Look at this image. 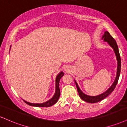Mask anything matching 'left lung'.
<instances>
[{"instance_id":"8db88e82","label":"left lung","mask_w":127,"mask_h":127,"mask_svg":"<svg viewBox=\"0 0 127 127\" xmlns=\"http://www.w3.org/2000/svg\"><path fill=\"white\" fill-rule=\"evenodd\" d=\"M101 39L103 40L104 42H107V43L111 46L112 48H113V51H114V52L116 57V60H117V71H116V76L114 82H113V84H112V85L110 86L106 91H104V93H103L102 94H99V95L95 96L88 95L85 94V93H83V92L81 91V90L80 89L76 81L75 80V82L76 84V86L77 90H78L79 97H81V98L84 100V101L88 102V103H97V102L100 101L101 100L105 98L106 97H107V96L114 90V89L115 88V87H116V84H117L118 82L119 75H120L121 65V63L120 54H119L118 47L116 42L115 41V39L112 37V36L110 35V33L107 31L104 32V34L102 36Z\"/></svg>"}]
</instances>
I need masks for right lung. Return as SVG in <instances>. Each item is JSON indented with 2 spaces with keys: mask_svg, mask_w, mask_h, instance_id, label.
<instances>
[{
  "mask_svg": "<svg viewBox=\"0 0 127 127\" xmlns=\"http://www.w3.org/2000/svg\"><path fill=\"white\" fill-rule=\"evenodd\" d=\"M64 75V73L62 72H60L57 75L56 79H55V92L54 95H53V97L49 99L48 101L44 102V103H30V102L26 101V100H23L26 104H27L28 105H30L31 106H35V107H50L57 102L59 100L60 96V90L59 88V83L60 81V79L62 78V77Z\"/></svg>",
  "mask_w": 127,
  "mask_h": 127,
  "instance_id": "right-lung-1",
  "label": "right lung"
}]
</instances>
